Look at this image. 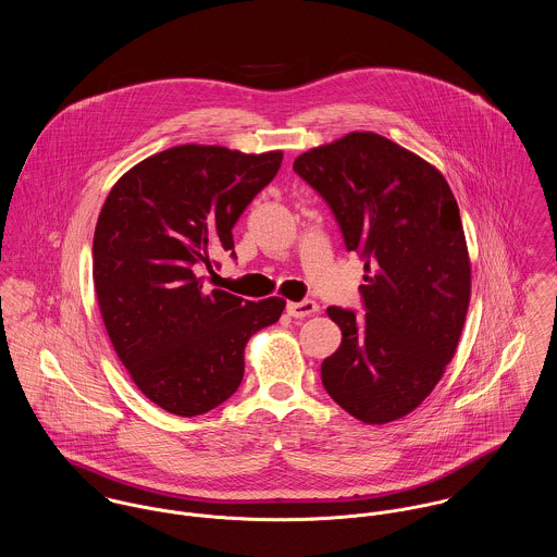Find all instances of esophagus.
Segmentation results:
<instances>
[{
	"label": "esophagus",
	"instance_id": "1",
	"mask_svg": "<svg viewBox=\"0 0 557 557\" xmlns=\"http://www.w3.org/2000/svg\"><path fill=\"white\" fill-rule=\"evenodd\" d=\"M318 311V302H313V300H302V302H289V305H287V315H292V318L296 319L315 315Z\"/></svg>",
	"mask_w": 557,
	"mask_h": 557
}]
</instances>
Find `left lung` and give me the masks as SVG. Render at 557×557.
I'll use <instances>...</instances> for the list:
<instances>
[{"instance_id":"1","label":"left lung","mask_w":557,"mask_h":557,"mask_svg":"<svg viewBox=\"0 0 557 557\" xmlns=\"http://www.w3.org/2000/svg\"><path fill=\"white\" fill-rule=\"evenodd\" d=\"M294 171L371 272L360 285L364 315L327 307L343 341L321 362L323 388L362 422L397 420L442 380L468 315L470 257L455 195L435 166L375 133L309 150Z\"/></svg>"}]
</instances>
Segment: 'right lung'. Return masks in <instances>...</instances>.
Listing matches in <instances>:
<instances>
[{"label":"right lung","instance_id":"add662e5","mask_svg":"<svg viewBox=\"0 0 557 557\" xmlns=\"http://www.w3.org/2000/svg\"><path fill=\"white\" fill-rule=\"evenodd\" d=\"M283 152L177 146L141 160L111 188L94 232V287L107 334L137 388L190 418L225 403L244 375L246 341L285 300L208 292L199 270L234 252V225L278 173Z\"/></svg>","mask_w":557,"mask_h":557}]
</instances>
